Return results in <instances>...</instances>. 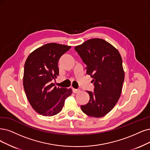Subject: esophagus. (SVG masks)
Returning <instances> with one entry per match:
<instances>
[{"label": "esophagus", "mask_w": 150, "mask_h": 150, "mask_svg": "<svg viewBox=\"0 0 150 150\" xmlns=\"http://www.w3.org/2000/svg\"><path fill=\"white\" fill-rule=\"evenodd\" d=\"M72 91H73V92L74 93H77L80 91V89H75V88H72Z\"/></svg>", "instance_id": "34e87169"}]
</instances>
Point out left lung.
Segmentation results:
<instances>
[{
	"mask_svg": "<svg viewBox=\"0 0 150 150\" xmlns=\"http://www.w3.org/2000/svg\"><path fill=\"white\" fill-rule=\"evenodd\" d=\"M93 79L94 91H88L90 101L82 111L101 117L111 110L120 96L124 81L122 59L118 50L103 39H91L75 47Z\"/></svg>",
	"mask_w": 150,
	"mask_h": 150,
	"instance_id": "obj_1",
	"label": "left lung"
}]
</instances>
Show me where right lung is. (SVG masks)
Listing matches in <instances>:
<instances>
[{
    "instance_id": "obj_1",
    "label": "right lung",
    "mask_w": 150,
    "mask_h": 150,
    "mask_svg": "<svg viewBox=\"0 0 150 150\" xmlns=\"http://www.w3.org/2000/svg\"><path fill=\"white\" fill-rule=\"evenodd\" d=\"M71 46L46 44L32 52L24 67L23 87L28 100L38 114L52 116L61 111L71 88L57 87L52 83L59 75L58 61Z\"/></svg>"
}]
</instances>
